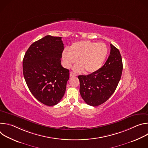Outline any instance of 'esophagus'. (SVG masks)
Returning a JSON list of instances; mask_svg holds the SVG:
<instances>
[{
	"mask_svg": "<svg viewBox=\"0 0 148 148\" xmlns=\"http://www.w3.org/2000/svg\"><path fill=\"white\" fill-rule=\"evenodd\" d=\"M70 77H75V76H76V74H75L73 72L70 71Z\"/></svg>",
	"mask_w": 148,
	"mask_h": 148,
	"instance_id": "obj_1",
	"label": "esophagus"
}]
</instances>
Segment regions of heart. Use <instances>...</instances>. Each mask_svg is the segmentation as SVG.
Segmentation results:
<instances>
[{
	"label": "heart",
	"instance_id": "b5f03b06",
	"mask_svg": "<svg viewBox=\"0 0 148 148\" xmlns=\"http://www.w3.org/2000/svg\"><path fill=\"white\" fill-rule=\"evenodd\" d=\"M108 53V48L103 43H95L91 41H78L73 43L69 50L62 53V60L66 67L69 68L76 61L79 64L74 69L92 73L98 70L103 64Z\"/></svg>",
	"mask_w": 148,
	"mask_h": 148
}]
</instances>
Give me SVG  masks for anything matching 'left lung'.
<instances>
[{
  "label": "left lung",
  "mask_w": 148,
  "mask_h": 148,
  "mask_svg": "<svg viewBox=\"0 0 148 148\" xmlns=\"http://www.w3.org/2000/svg\"><path fill=\"white\" fill-rule=\"evenodd\" d=\"M110 46V54L101 68L89 75L78 77L81 97L91 106L97 107L107 101L121 77L123 65L120 52L112 44Z\"/></svg>",
  "instance_id": "obj_1"
}]
</instances>
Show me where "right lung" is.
Masks as SVG:
<instances>
[{
    "label": "right lung",
    "mask_w": 148,
    "mask_h": 148,
    "mask_svg": "<svg viewBox=\"0 0 148 148\" xmlns=\"http://www.w3.org/2000/svg\"><path fill=\"white\" fill-rule=\"evenodd\" d=\"M64 44L50 35L34 42L25 53L23 72L33 95L47 106L57 104L66 92L70 73L61 64Z\"/></svg>",
    "instance_id": "1"
}]
</instances>
